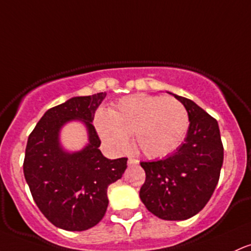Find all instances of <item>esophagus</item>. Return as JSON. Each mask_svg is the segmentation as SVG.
I'll list each match as a JSON object with an SVG mask.
<instances>
[{"label":"esophagus","mask_w":251,"mask_h":251,"mask_svg":"<svg viewBox=\"0 0 251 251\" xmlns=\"http://www.w3.org/2000/svg\"><path fill=\"white\" fill-rule=\"evenodd\" d=\"M139 163V161L138 159H134V158H128V161H127V164L128 166H136V164H138Z\"/></svg>","instance_id":"1"}]
</instances>
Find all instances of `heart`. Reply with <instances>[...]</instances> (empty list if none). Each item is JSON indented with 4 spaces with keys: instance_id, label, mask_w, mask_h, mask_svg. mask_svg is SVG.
Wrapping results in <instances>:
<instances>
[{
    "instance_id": "heart-1",
    "label": "heart",
    "mask_w": 251,
    "mask_h": 251,
    "mask_svg": "<svg viewBox=\"0 0 251 251\" xmlns=\"http://www.w3.org/2000/svg\"><path fill=\"white\" fill-rule=\"evenodd\" d=\"M94 125L99 137L114 153L136 147L149 158L166 157L182 144L189 127L187 109L169 96L134 94L121 98L108 113L99 111Z\"/></svg>"
}]
</instances>
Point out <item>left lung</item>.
Masks as SVG:
<instances>
[{
	"instance_id": "obj_1",
	"label": "left lung",
	"mask_w": 251,
	"mask_h": 251,
	"mask_svg": "<svg viewBox=\"0 0 251 251\" xmlns=\"http://www.w3.org/2000/svg\"><path fill=\"white\" fill-rule=\"evenodd\" d=\"M189 117L184 143L173 155L140 162L147 178L139 192L145 207L164 220H186L199 213L218 183L224 159L217 120L194 101L173 93Z\"/></svg>"
}]
</instances>
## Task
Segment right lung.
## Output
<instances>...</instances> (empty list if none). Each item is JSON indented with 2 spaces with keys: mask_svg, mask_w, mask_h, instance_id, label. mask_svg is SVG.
Here are the masks:
<instances>
[{
  "mask_svg": "<svg viewBox=\"0 0 251 251\" xmlns=\"http://www.w3.org/2000/svg\"><path fill=\"white\" fill-rule=\"evenodd\" d=\"M106 95L75 96L52 107L27 140L26 182L41 213L63 230L95 226L108 206L107 188L127 168V158L109 159L99 149L101 142L92 123ZM71 121H81L87 130L88 143L78 151H68L60 142V131Z\"/></svg>",
  "mask_w": 251,
  "mask_h": 251,
  "instance_id": "right-lung-1",
  "label": "right lung"
}]
</instances>
